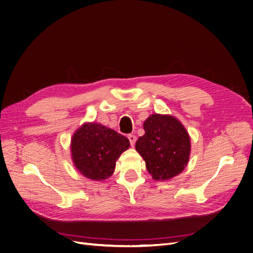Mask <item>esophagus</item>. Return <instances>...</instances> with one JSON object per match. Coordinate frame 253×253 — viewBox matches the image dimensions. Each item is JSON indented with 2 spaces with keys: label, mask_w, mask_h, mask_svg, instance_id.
<instances>
[{
  "label": "esophagus",
  "mask_w": 253,
  "mask_h": 253,
  "mask_svg": "<svg viewBox=\"0 0 253 253\" xmlns=\"http://www.w3.org/2000/svg\"><path fill=\"white\" fill-rule=\"evenodd\" d=\"M128 139H129V141H130L131 146H133L134 144H135V141H136V136H135V135H133V134H129V135H128Z\"/></svg>",
  "instance_id": "34e87169"
}]
</instances>
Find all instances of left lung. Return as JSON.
<instances>
[{
    "label": "left lung",
    "mask_w": 253,
    "mask_h": 253,
    "mask_svg": "<svg viewBox=\"0 0 253 253\" xmlns=\"http://www.w3.org/2000/svg\"><path fill=\"white\" fill-rule=\"evenodd\" d=\"M144 135L135 143L154 180L166 181L181 174L190 157V136L176 117L153 114L143 123Z\"/></svg>",
    "instance_id": "obj_1"
}]
</instances>
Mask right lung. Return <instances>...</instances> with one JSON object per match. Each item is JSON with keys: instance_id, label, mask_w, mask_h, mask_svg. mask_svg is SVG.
Listing matches in <instances>:
<instances>
[{"instance_id": "1", "label": "right lung", "mask_w": 253, "mask_h": 253, "mask_svg": "<svg viewBox=\"0 0 253 253\" xmlns=\"http://www.w3.org/2000/svg\"><path fill=\"white\" fill-rule=\"evenodd\" d=\"M129 139L96 122L82 124L71 138V158L78 172L93 181L110 178Z\"/></svg>"}]
</instances>
